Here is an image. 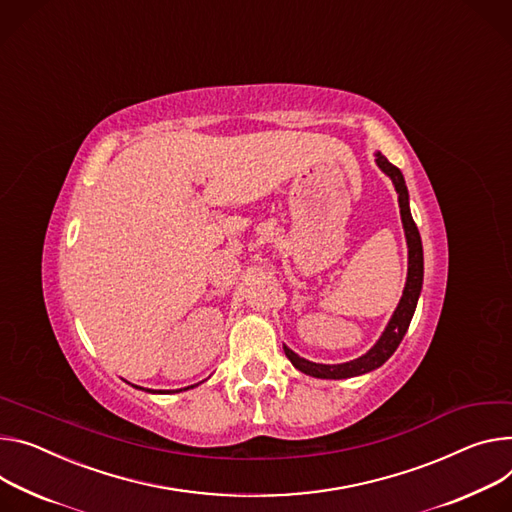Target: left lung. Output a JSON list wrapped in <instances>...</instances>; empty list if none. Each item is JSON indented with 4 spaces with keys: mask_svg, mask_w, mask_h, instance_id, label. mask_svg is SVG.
Masks as SVG:
<instances>
[{
    "mask_svg": "<svg viewBox=\"0 0 512 512\" xmlns=\"http://www.w3.org/2000/svg\"><path fill=\"white\" fill-rule=\"evenodd\" d=\"M376 163L378 167L392 179L396 194H398V204H400V216H402V226H404V235H406V245H408V275H406V286L402 292V298L388 322L386 331L382 333V337L378 339V343L371 347L365 355L347 361V363H337V365H327V363H314L308 361L304 357H300L298 353H294L290 347L284 345V351L288 355V359L292 361V365L296 369H300L302 374L312 376V378H320V380H343V378H353V376H361L367 374V371L378 369L382 363H386L392 353L398 349L402 337L406 335L412 314L416 310V302L418 296H421V288H423V243H421V235H418V228L412 220L410 214V206H408V190L406 183L402 177V171L392 165L382 153H376Z\"/></svg>",
    "mask_w": 512,
    "mask_h": 512,
    "instance_id": "1",
    "label": "left lung"
}]
</instances>
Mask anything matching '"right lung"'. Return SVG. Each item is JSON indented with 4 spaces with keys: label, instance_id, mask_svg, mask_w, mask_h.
Segmentation results:
<instances>
[{
    "label": "right lung",
    "instance_id": "1",
    "mask_svg": "<svg viewBox=\"0 0 512 512\" xmlns=\"http://www.w3.org/2000/svg\"><path fill=\"white\" fill-rule=\"evenodd\" d=\"M134 388H141V386H134ZM188 388H194V386H188ZM188 388H183V390H188ZM141 390H145V388H141ZM145 392H153V390H145ZM165 392L169 394L171 390H165ZM165 392H163V390H159V394H165ZM175 392H179V390H175ZM153 394H155V392H153Z\"/></svg>",
    "mask_w": 512,
    "mask_h": 512
}]
</instances>
